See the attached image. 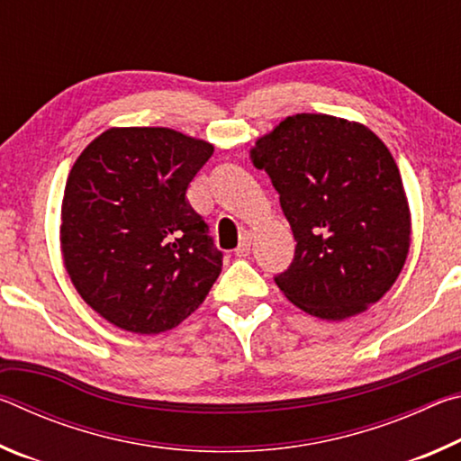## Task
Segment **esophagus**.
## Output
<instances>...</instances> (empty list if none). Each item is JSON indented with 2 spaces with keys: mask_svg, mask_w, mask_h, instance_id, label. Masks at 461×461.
Listing matches in <instances>:
<instances>
[{
  "mask_svg": "<svg viewBox=\"0 0 461 461\" xmlns=\"http://www.w3.org/2000/svg\"><path fill=\"white\" fill-rule=\"evenodd\" d=\"M249 246H252V233L244 231V233H241V238H240V246L236 248V256L244 258V256L249 254Z\"/></svg>",
  "mask_w": 461,
  "mask_h": 461,
  "instance_id": "34e87169",
  "label": "esophagus"
}]
</instances>
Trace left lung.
Instances as JSON below:
<instances>
[{
    "instance_id": "8db88e82",
    "label": "left lung",
    "mask_w": 461,
    "mask_h": 461,
    "mask_svg": "<svg viewBox=\"0 0 461 461\" xmlns=\"http://www.w3.org/2000/svg\"><path fill=\"white\" fill-rule=\"evenodd\" d=\"M252 160L296 241L291 267L275 276L286 299L327 321L380 301L411 244L407 194L384 142L360 123L296 113L256 142Z\"/></svg>"
}]
</instances>
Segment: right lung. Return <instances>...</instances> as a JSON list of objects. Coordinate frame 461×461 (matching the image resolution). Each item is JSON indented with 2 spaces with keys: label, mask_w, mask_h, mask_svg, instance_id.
I'll return each instance as SVG.
<instances>
[{
  "label": "right lung",
  "mask_w": 461,
  "mask_h": 461,
  "mask_svg": "<svg viewBox=\"0 0 461 461\" xmlns=\"http://www.w3.org/2000/svg\"><path fill=\"white\" fill-rule=\"evenodd\" d=\"M213 146L168 128H112L85 148L62 199L77 293L131 333L173 330L220 276L223 254L186 189Z\"/></svg>",
  "instance_id": "add662e5"
}]
</instances>
